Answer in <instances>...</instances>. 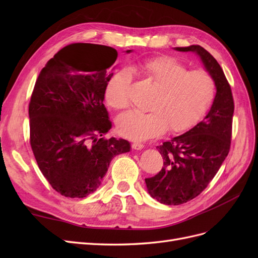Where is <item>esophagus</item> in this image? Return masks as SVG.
<instances>
[{"label":"esophagus","instance_id":"34e87169","mask_svg":"<svg viewBox=\"0 0 258 258\" xmlns=\"http://www.w3.org/2000/svg\"><path fill=\"white\" fill-rule=\"evenodd\" d=\"M143 147H144V144L140 143V142H135L134 144H132V148H134V150H137V151L142 150Z\"/></svg>","mask_w":258,"mask_h":258}]
</instances>
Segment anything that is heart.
<instances>
[{"instance_id":"b5f03b06","label":"heart","mask_w":258,"mask_h":258,"mask_svg":"<svg viewBox=\"0 0 258 258\" xmlns=\"http://www.w3.org/2000/svg\"><path fill=\"white\" fill-rule=\"evenodd\" d=\"M150 81L157 92L148 104L151 111L131 110L117 119L119 134L131 140H146L167 130L171 134L191 128L208 111L215 96L213 77L204 70L188 71L167 56L143 60L131 67ZM131 75L127 70L116 71L105 87V100L114 110L128 106Z\"/></svg>"}]
</instances>
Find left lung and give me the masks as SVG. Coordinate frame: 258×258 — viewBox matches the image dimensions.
Returning a JSON list of instances; mask_svg holds the SVG:
<instances>
[{"label": "left lung", "instance_id": "obj_1", "mask_svg": "<svg viewBox=\"0 0 258 258\" xmlns=\"http://www.w3.org/2000/svg\"><path fill=\"white\" fill-rule=\"evenodd\" d=\"M174 49L197 54L213 77L216 95L204 120L157 146L163 167L158 174L145 178V183L151 197L168 206L196 198L212 181L229 153L235 108L230 86L212 54L199 45Z\"/></svg>", "mask_w": 258, "mask_h": 258}]
</instances>
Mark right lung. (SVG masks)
Here are the masks:
<instances>
[{"label": "right lung", "instance_id": "1", "mask_svg": "<svg viewBox=\"0 0 258 258\" xmlns=\"http://www.w3.org/2000/svg\"><path fill=\"white\" fill-rule=\"evenodd\" d=\"M117 56L104 45H68L36 80L29 104L30 143L41 172L64 197L96 191L112 159L131 148L123 139L101 138L112 128L103 102Z\"/></svg>", "mask_w": 258, "mask_h": 258}]
</instances>
